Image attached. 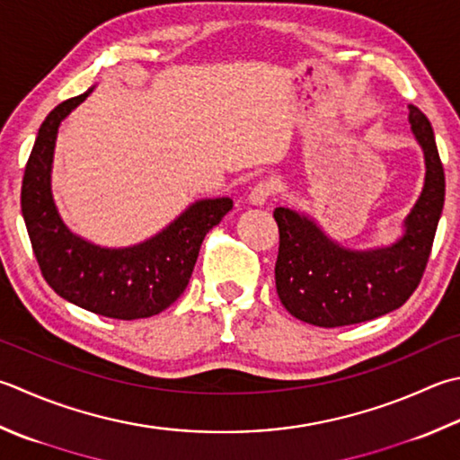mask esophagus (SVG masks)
<instances>
[{
  "mask_svg": "<svg viewBox=\"0 0 460 460\" xmlns=\"http://www.w3.org/2000/svg\"><path fill=\"white\" fill-rule=\"evenodd\" d=\"M274 196V184L272 181H258V184L250 190L248 200L254 206H264Z\"/></svg>",
  "mask_w": 460,
  "mask_h": 460,
  "instance_id": "esophagus-1",
  "label": "esophagus"
}]
</instances>
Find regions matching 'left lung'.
<instances>
[{
    "instance_id": "8db88e82",
    "label": "left lung",
    "mask_w": 460,
    "mask_h": 460,
    "mask_svg": "<svg viewBox=\"0 0 460 460\" xmlns=\"http://www.w3.org/2000/svg\"><path fill=\"white\" fill-rule=\"evenodd\" d=\"M412 134L424 152V188L393 246L349 250L336 244L308 216L276 208L280 246L276 292L302 323L334 328L367 323L402 306L417 290L445 204V170L435 132L417 106H409Z\"/></svg>"
}]
</instances>
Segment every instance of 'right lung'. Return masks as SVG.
Listing matches in <instances>:
<instances>
[{"label": "right lung", "mask_w": 460, "mask_h": 460, "mask_svg": "<svg viewBox=\"0 0 460 460\" xmlns=\"http://www.w3.org/2000/svg\"><path fill=\"white\" fill-rule=\"evenodd\" d=\"M90 92L59 103L40 126L22 181L23 222L56 294L93 314L148 318L186 290L204 236L232 210V200H198L154 238L128 248H102L69 232L51 196V162L59 124Z\"/></svg>", "instance_id": "1"}]
</instances>
